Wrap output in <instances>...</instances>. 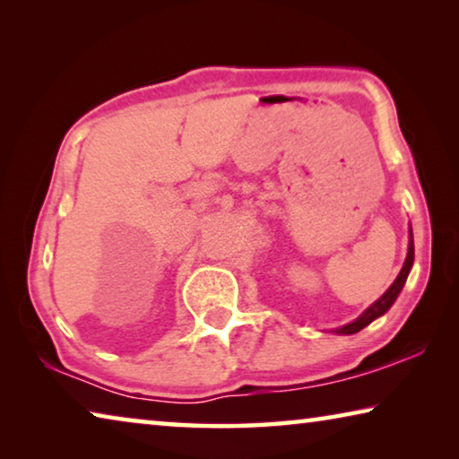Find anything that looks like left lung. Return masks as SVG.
Listing matches in <instances>:
<instances>
[{
  "label": "left lung",
  "mask_w": 459,
  "mask_h": 459,
  "mask_svg": "<svg viewBox=\"0 0 459 459\" xmlns=\"http://www.w3.org/2000/svg\"><path fill=\"white\" fill-rule=\"evenodd\" d=\"M409 235H411V238H409V248H407V259H405V265H403L401 273L397 275V279H394L393 285L388 287V290L383 293V298H378V299L375 301V304H372V306H370V307L367 309V312H364L362 316H359V317H356L354 322L346 324V325H342V328L333 330V332H336V333H356V332H360L362 328H367V325H368L370 322H375L377 317H380V316L388 312V307H391V306L394 304V299L399 298V293H401V290H403V285H405V281H407L409 271H411V267H413V259H415L413 232L409 230Z\"/></svg>",
  "instance_id": "1"
}]
</instances>
